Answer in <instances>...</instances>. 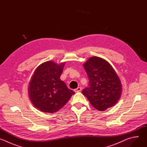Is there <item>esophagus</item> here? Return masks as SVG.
Instances as JSON below:
<instances>
[{
  "instance_id": "1",
  "label": "esophagus",
  "mask_w": 147,
  "mask_h": 147,
  "mask_svg": "<svg viewBox=\"0 0 147 147\" xmlns=\"http://www.w3.org/2000/svg\"><path fill=\"white\" fill-rule=\"evenodd\" d=\"M81 91V87H78V88H77L76 89H75L74 90V91L75 92H80Z\"/></svg>"
}]
</instances>
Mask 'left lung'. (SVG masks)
<instances>
[{"mask_svg": "<svg viewBox=\"0 0 147 147\" xmlns=\"http://www.w3.org/2000/svg\"><path fill=\"white\" fill-rule=\"evenodd\" d=\"M89 78V87L82 91L97 110L104 111L113 107L120 98V80L109 63L93 56L83 65Z\"/></svg>", "mask_w": 147, "mask_h": 147, "instance_id": "obj_1", "label": "left lung"}]
</instances>
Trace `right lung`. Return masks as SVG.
Here are the masks:
<instances>
[{
	"mask_svg": "<svg viewBox=\"0 0 147 147\" xmlns=\"http://www.w3.org/2000/svg\"><path fill=\"white\" fill-rule=\"evenodd\" d=\"M65 65V62L57 64L49 60L40 65L35 70L28 91L32 103L39 111L55 113L74 94L60 79Z\"/></svg>",
	"mask_w": 147,
	"mask_h": 147,
	"instance_id": "right-lung-1",
	"label": "right lung"
}]
</instances>
